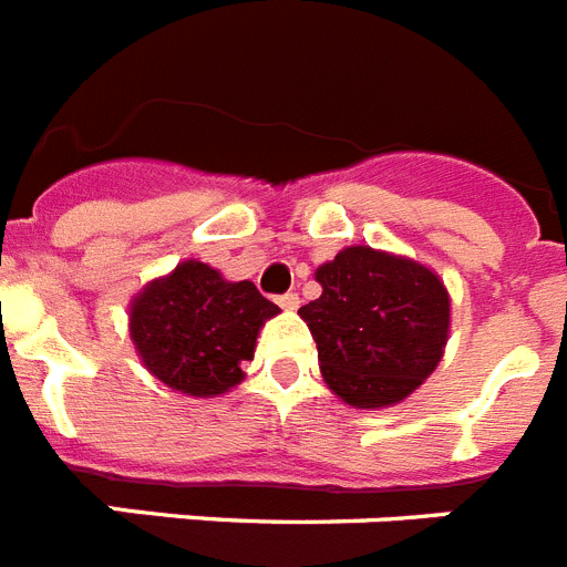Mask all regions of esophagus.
Masks as SVG:
<instances>
[{
    "label": "esophagus",
    "mask_w": 567,
    "mask_h": 567,
    "mask_svg": "<svg viewBox=\"0 0 567 567\" xmlns=\"http://www.w3.org/2000/svg\"><path fill=\"white\" fill-rule=\"evenodd\" d=\"M276 302H279V306H282L285 311H297V308H299V293L288 291V293H282V297L276 299Z\"/></svg>",
    "instance_id": "obj_1"
}]
</instances>
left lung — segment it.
Wrapping results in <instances>:
<instances>
[{
	"instance_id": "obj_1",
	"label": "left lung",
	"mask_w": 567,
	"mask_h": 567,
	"mask_svg": "<svg viewBox=\"0 0 567 567\" xmlns=\"http://www.w3.org/2000/svg\"><path fill=\"white\" fill-rule=\"evenodd\" d=\"M313 276L322 293L299 317L328 389L349 406L401 403L435 372L450 337V293L426 265L354 245Z\"/></svg>"
}]
</instances>
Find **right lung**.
<instances>
[{
    "label": "right lung",
    "instance_id": "add662e5",
    "mask_svg": "<svg viewBox=\"0 0 567 567\" xmlns=\"http://www.w3.org/2000/svg\"><path fill=\"white\" fill-rule=\"evenodd\" d=\"M279 308L254 282H227L204 261H181L130 306V334L150 374L189 398H216L245 378L256 337Z\"/></svg>",
    "mask_w": 567,
    "mask_h": 567
}]
</instances>
